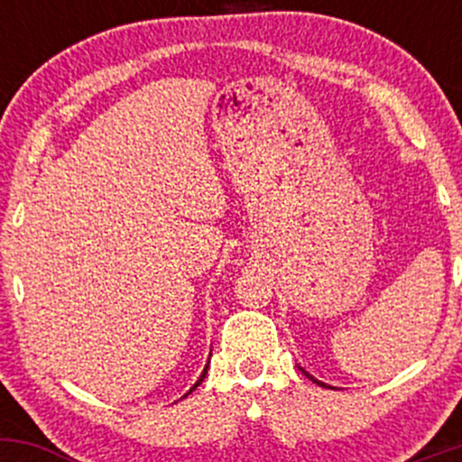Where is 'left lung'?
<instances>
[{
  "label": "left lung",
  "instance_id": "1",
  "mask_svg": "<svg viewBox=\"0 0 462 462\" xmlns=\"http://www.w3.org/2000/svg\"><path fill=\"white\" fill-rule=\"evenodd\" d=\"M300 371H301V374H304V375H306V378H310V380H312V383H317V384H319V386H326V384H323V383H319V380H315V378H312V375H310V374H306V371H304V369H301V367H300Z\"/></svg>",
  "mask_w": 462,
  "mask_h": 462
}]
</instances>
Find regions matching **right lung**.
Instances as JSON below:
<instances>
[{
    "instance_id": "obj_1",
    "label": "right lung",
    "mask_w": 462,
    "mask_h": 462,
    "mask_svg": "<svg viewBox=\"0 0 462 462\" xmlns=\"http://www.w3.org/2000/svg\"><path fill=\"white\" fill-rule=\"evenodd\" d=\"M206 371H208V365H206V369H204V371H201L199 380H198V383H195V384H193V389H190V391H189V393H193V391H195V389H198V386H199L201 383H204V378H206ZM189 393H187V395H189ZM187 395H184V397H187Z\"/></svg>"
}]
</instances>
